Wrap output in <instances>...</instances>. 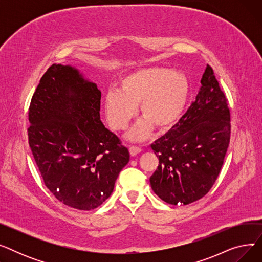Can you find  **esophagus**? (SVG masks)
<instances>
[{
  "instance_id": "1",
  "label": "esophagus",
  "mask_w": 262,
  "mask_h": 262,
  "mask_svg": "<svg viewBox=\"0 0 262 262\" xmlns=\"http://www.w3.org/2000/svg\"><path fill=\"white\" fill-rule=\"evenodd\" d=\"M141 150H142V149H141L140 147H138V146H134V145L129 146V153H130L132 156L138 155L139 153H141Z\"/></svg>"
}]
</instances>
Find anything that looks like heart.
I'll list each match as a JSON object with an SVG mask.
<instances>
[{
    "mask_svg": "<svg viewBox=\"0 0 262 262\" xmlns=\"http://www.w3.org/2000/svg\"><path fill=\"white\" fill-rule=\"evenodd\" d=\"M188 77L163 67L144 68L124 76L119 88L109 90L104 100L105 115L114 130H123L137 115L140 105L143 116L127 134L132 141H140L156 127L167 132L180 122L190 98Z\"/></svg>",
    "mask_w": 262,
    "mask_h": 262,
    "instance_id": "obj_1",
    "label": "heart"
}]
</instances>
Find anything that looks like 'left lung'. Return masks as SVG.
<instances>
[{"instance_id":"1","label":"left lung","mask_w":262,"mask_h":262,"mask_svg":"<svg viewBox=\"0 0 262 262\" xmlns=\"http://www.w3.org/2000/svg\"><path fill=\"white\" fill-rule=\"evenodd\" d=\"M201 88L180 122L152 145L159 159L149 183L171 205H188L213 186L230 139V114L225 94L207 64Z\"/></svg>"}]
</instances>
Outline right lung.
<instances>
[{
    "label": "right lung",
    "instance_id": "1",
    "mask_svg": "<svg viewBox=\"0 0 262 262\" xmlns=\"http://www.w3.org/2000/svg\"><path fill=\"white\" fill-rule=\"evenodd\" d=\"M101 91L72 66L52 64L33 95L27 129L45 185L78 210L99 207L129 161L127 147L100 118Z\"/></svg>",
    "mask_w": 262,
    "mask_h": 262
}]
</instances>
